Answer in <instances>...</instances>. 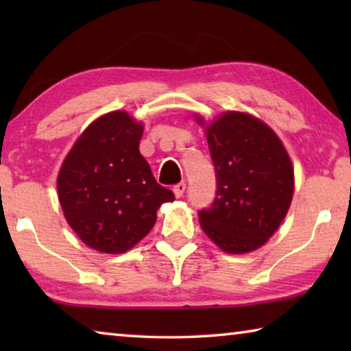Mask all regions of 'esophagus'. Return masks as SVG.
Wrapping results in <instances>:
<instances>
[{"label":"esophagus","mask_w":351,"mask_h":351,"mask_svg":"<svg viewBox=\"0 0 351 351\" xmlns=\"http://www.w3.org/2000/svg\"><path fill=\"white\" fill-rule=\"evenodd\" d=\"M184 192H186V184L184 182H180V184H176V186H173V193L176 198H181Z\"/></svg>","instance_id":"34e87169"}]
</instances>
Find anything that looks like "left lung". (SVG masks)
<instances>
[{"label":"left lung","instance_id":"8db88e82","mask_svg":"<svg viewBox=\"0 0 351 351\" xmlns=\"http://www.w3.org/2000/svg\"><path fill=\"white\" fill-rule=\"evenodd\" d=\"M204 128L217 170V197L201 210L204 234L228 254H247L276 234L294 195V167L268 123L249 112L224 111Z\"/></svg>","mask_w":351,"mask_h":351}]
</instances>
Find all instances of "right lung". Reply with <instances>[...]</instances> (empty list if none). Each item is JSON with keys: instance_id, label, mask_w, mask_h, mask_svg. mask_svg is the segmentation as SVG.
Instances as JSON below:
<instances>
[{"instance_id": "1", "label": "right lung", "mask_w": 351, "mask_h": 351, "mask_svg": "<svg viewBox=\"0 0 351 351\" xmlns=\"http://www.w3.org/2000/svg\"><path fill=\"white\" fill-rule=\"evenodd\" d=\"M144 123L125 110L88 125L57 175V195L71 229L88 247L123 254L153 229L175 195L159 186L139 152Z\"/></svg>"}]
</instances>
